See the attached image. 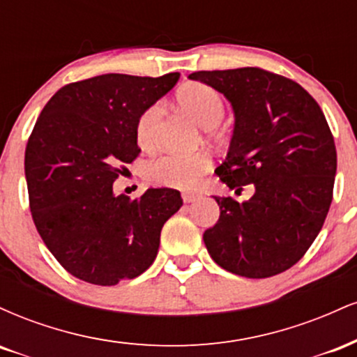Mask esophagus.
Returning <instances> with one entry per match:
<instances>
[{"mask_svg":"<svg viewBox=\"0 0 357 357\" xmlns=\"http://www.w3.org/2000/svg\"><path fill=\"white\" fill-rule=\"evenodd\" d=\"M198 199V195L196 192H183V202L184 203H192Z\"/></svg>","mask_w":357,"mask_h":357,"instance_id":"34e87169","label":"esophagus"}]
</instances>
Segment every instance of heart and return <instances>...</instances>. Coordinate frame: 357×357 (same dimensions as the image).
Wrapping results in <instances>:
<instances>
[{"mask_svg":"<svg viewBox=\"0 0 357 357\" xmlns=\"http://www.w3.org/2000/svg\"><path fill=\"white\" fill-rule=\"evenodd\" d=\"M178 102L186 114L203 129H215L225 117V102L215 89L206 84H190L178 93ZM161 104H153L137 119L136 137L142 149H151L161 124ZM210 166L204 154H161L147 162L149 181L167 188H191L202 179Z\"/></svg>","mask_w":357,"mask_h":357,"instance_id":"obj_1","label":"heart"}]
</instances>
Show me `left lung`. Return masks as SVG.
<instances>
[{
	"label": "left lung",
	"mask_w": 357,
	"mask_h": 357,
	"mask_svg": "<svg viewBox=\"0 0 357 357\" xmlns=\"http://www.w3.org/2000/svg\"><path fill=\"white\" fill-rule=\"evenodd\" d=\"M190 79L223 93L235 112L216 174L235 192L255 186L248 202L215 196L220 218L203 235L208 253L235 275L285 272L305 255L333 203L337 154L322 109L297 82L257 67Z\"/></svg>",
	"instance_id": "obj_1"
}]
</instances>
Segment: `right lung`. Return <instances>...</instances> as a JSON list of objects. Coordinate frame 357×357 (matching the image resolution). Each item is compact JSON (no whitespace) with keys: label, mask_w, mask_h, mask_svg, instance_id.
<instances>
[{"label":"right lung","mask_w":357,"mask_h":357,"mask_svg":"<svg viewBox=\"0 0 357 357\" xmlns=\"http://www.w3.org/2000/svg\"><path fill=\"white\" fill-rule=\"evenodd\" d=\"M179 73H105L61 87L28 139L24 176L35 227L59 264L80 280L116 285L141 275L158 255L165 223L183 206L179 191L114 195L137 158V119L174 87Z\"/></svg>","instance_id":"1"}]
</instances>
